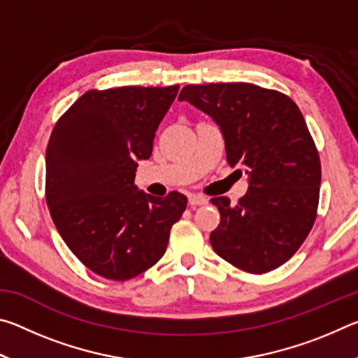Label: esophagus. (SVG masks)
<instances>
[{"instance_id":"esophagus-1","label":"esophagus","mask_w":358,"mask_h":358,"mask_svg":"<svg viewBox=\"0 0 358 358\" xmlns=\"http://www.w3.org/2000/svg\"><path fill=\"white\" fill-rule=\"evenodd\" d=\"M207 203V199L202 196H189V205L191 207H199V205Z\"/></svg>"}]
</instances>
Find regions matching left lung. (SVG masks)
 <instances>
[{
    "instance_id": "1",
    "label": "left lung",
    "mask_w": 358,
    "mask_h": 358,
    "mask_svg": "<svg viewBox=\"0 0 358 358\" xmlns=\"http://www.w3.org/2000/svg\"><path fill=\"white\" fill-rule=\"evenodd\" d=\"M178 101L216 121L229 166L250 177L235 205L229 197L210 201L221 215L210 234L215 252L248 273L278 268L299 251L317 216L320 159L300 108L284 93L243 82L186 85Z\"/></svg>"
}]
</instances>
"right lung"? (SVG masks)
<instances>
[{
    "mask_svg": "<svg viewBox=\"0 0 358 358\" xmlns=\"http://www.w3.org/2000/svg\"><path fill=\"white\" fill-rule=\"evenodd\" d=\"M171 87L90 90L57 121L45 153V201L59 235L96 275L128 281L167 250L186 210L177 191L153 197L134 185L178 93Z\"/></svg>",
    "mask_w": 358,
    "mask_h": 358,
    "instance_id": "1",
    "label": "right lung"
}]
</instances>
